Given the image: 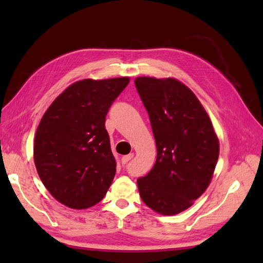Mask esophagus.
Listing matches in <instances>:
<instances>
[{"label":"esophagus","instance_id":"obj_1","mask_svg":"<svg viewBox=\"0 0 263 263\" xmlns=\"http://www.w3.org/2000/svg\"><path fill=\"white\" fill-rule=\"evenodd\" d=\"M133 153H131V154H127V155H124V157L122 158V163L123 164H126L128 161H130V160L133 158Z\"/></svg>","mask_w":263,"mask_h":263}]
</instances>
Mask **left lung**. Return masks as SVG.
<instances>
[{
  "instance_id": "obj_1",
  "label": "left lung",
  "mask_w": 263,
  "mask_h": 263,
  "mask_svg": "<svg viewBox=\"0 0 263 263\" xmlns=\"http://www.w3.org/2000/svg\"><path fill=\"white\" fill-rule=\"evenodd\" d=\"M135 84L158 149L153 168L137 180L140 197L155 212L177 215L210 184L219 141L201 102L183 83L140 77Z\"/></svg>"
}]
</instances>
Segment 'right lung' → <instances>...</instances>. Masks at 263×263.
Masks as SVG:
<instances>
[{
  "instance_id": "add662e5",
  "label": "right lung",
  "mask_w": 263,
  "mask_h": 263,
  "mask_svg": "<svg viewBox=\"0 0 263 263\" xmlns=\"http://www.w3.org/2000/svg\"><path fill=\"white\" fill-rule=\"evenodd\" d=\"M128 78L84 79L66 89L44 114L33 159L44 185L58 202L87 209L101 202L116 174L105 116Z\"/></svg>"
}]
</instances>
